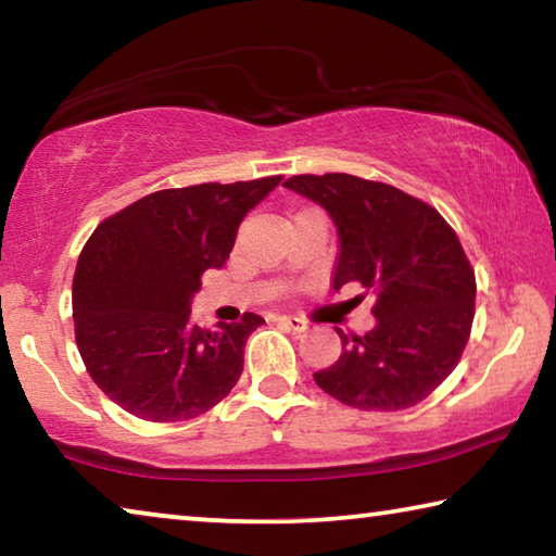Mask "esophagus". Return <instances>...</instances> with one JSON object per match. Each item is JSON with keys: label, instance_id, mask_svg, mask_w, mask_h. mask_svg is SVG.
Masks as SVG:
<instances>
[{"label": "esophagus", "instance_id": "obj_1", "mask_svg": "<svg viewBox=\"0 0 556 556\" xmlns=\"http://www.w3.org/2000/svg\"><path fill=\"white\" fill-rule=\"evenodd\" d=\"M277 321L281 326H287L289 331H306V328H308V324L304 321V318H299V316H279Z\"/></svg>", "mask_w": 556, "mask_h": 556}]
</instances>
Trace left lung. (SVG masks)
Masks as SVG:
<instances>
[{
  "label": "left lung",
  "instance_id": "left-lung-1",
  "mask_svg": "<svg viewBox=\"0 0 556 556\" xmlns=\"http://www.w3.org/2000/svg\"><path fill=\"white\" fill-rule=\"evenodd\" d=\"M289 191L314 201L338 230L333 289H372L375 326L348 338L318 388L357 409L397 412L456 368L473 324L476 277L448 223L400 188L351 174H301Z\"/></svg>",
  "mask_w": 556,
  "mask_h": 556
}]
</instances>
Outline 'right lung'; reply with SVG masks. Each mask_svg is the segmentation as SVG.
I'll use <instances>...</instances> for the list:
<instances>
[{
  "label": "right lung",
  "instance_id": "1",
  "mask_svg": "<svg viewBox=\"0 0 556 556\" xmlns=\"http://www.w3.org/2000/svg\"><path fill=\"white\" fill-rule=\"evenodd\" d=\"M281 176L149 193L102 220L73 277L75 343L98 388L147 421H181L238 382L244 343L265 324L199 328L191 301L228 260L240 223Z\"/></svg>",
  "mask_w": 556,
  "mask_h": 556
}]
</instances>
